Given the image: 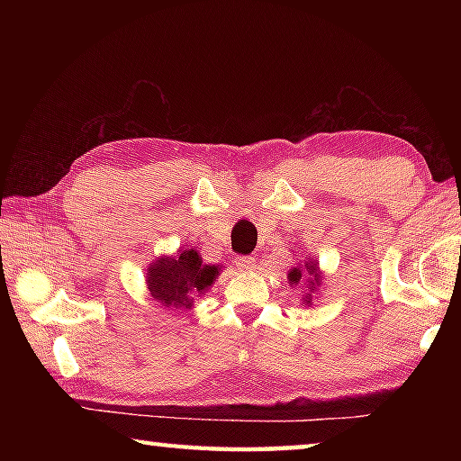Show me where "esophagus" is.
<instances>
[{"mask_svg": "<svg viewBox=\"0 0 461 461\" xmlns=\"http://www.w3.org/2000/svg\"><path fill=\"white\" fill-rule=\"evenodd\" d=\"M236 267H238V270H252L254 268V258H252V256H238Z\"/></svg>", "mask_w": 461, "mask_h": 461, "instance_id": "34e87169", "label": "esophagus"}]
</instances>
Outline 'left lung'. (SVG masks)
Listing matches in <instances>:
<instances>
[{"instance_id":"8db88e82","label":"left lung","mask_w":461,"mask_h":461,"mask_svg":"<svg viewBox=\"0 0 461 461\" xmlns=\"http://www.w3.org/2000/svg\"><path fill=\"white\" fill-rule=\"evenodd\" d=\"M309 276L310 278L307 279V283H309V288H311V293L315 291V286L319 285V272H317V264H313V262H305V267H296V268H293L291 270V275H288V280H291V285H299L301 280H305L306 276ZM311 293L309 294H305V303L309 305L311 303Z\"/></svg>"}]
</instances>
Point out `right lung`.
<instances>
[{"instance_id":"add662e5","label":"right lung","mask_w":461,"mask_h":461,"mask_svg":"<svg viewBox=\"0 0 461 461\" xmlns=\"http://www.w3.org/2000/svg\"><path fill=\"white\" fill-rule=\"evenodd\" d=\"M217 276V267L203 264L197 249H178L173 258H158L148 270L150 294L165 307H191L193 296L207 291Z\"/></svg>"}]
</instances>
